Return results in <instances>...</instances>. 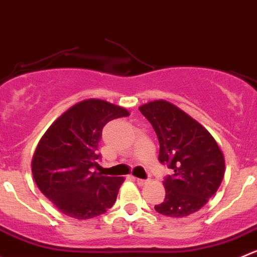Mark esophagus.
Masks as SVG:
<instances>
[{
	"label": "esophagus",
	"mask_w": 257,
	"mask_h": 257,
	"mask_svg": "<svg viewBox=\"0 0 257 257\" xmlns=\"http://www.w3.org/2000/svg\"><path fill=\"white\" fill-rule=\"evenodd\" d=\"M134 179H136V182L139 184V186H144V184L148 183L147 179H142V178H134Z\"/></svg>",
	"instance_id": "1"
}]
</instances>
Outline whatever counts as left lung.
<instances>
[{
	"label": "left lung",
	"instance_id": "1",
	"mask_svg": "<svg viewBox=\"0 0 257 257\" xmlns=\"http://www.w3.org/2000/svg\"><path fill=\"white\" fill-rule=\"evenodd\" d=\"M159 141V162L173 171L164 178L166 198L158 213L181 218L197 212L217 192L225 174V157L210 132L166 100L139 106Z\"/></svg>",
	"mask_w": 257,
	"mask_h": 257
}]
</instances>
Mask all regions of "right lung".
I'll use <instances>...</instances> for the list:
<instances>
[{
    "instance_id": "add662e5",
    "label": "right lung",
    "mask_w": 257,
    "mask_h": 257,
    "mask_svg": "<svg viewBox=\"0 0 257 257\" xmlns=\"http://www.w3.org/2000/svg\"><path fill=\"white\" fill-rule=\"evenodd\" d=\"M129 111L100 99L75 104L42 136L32 157V176L57 210L76 220L103 215L114 205L123 177L94 171L104 125Z\"/></svg>"
}]
</instances>
